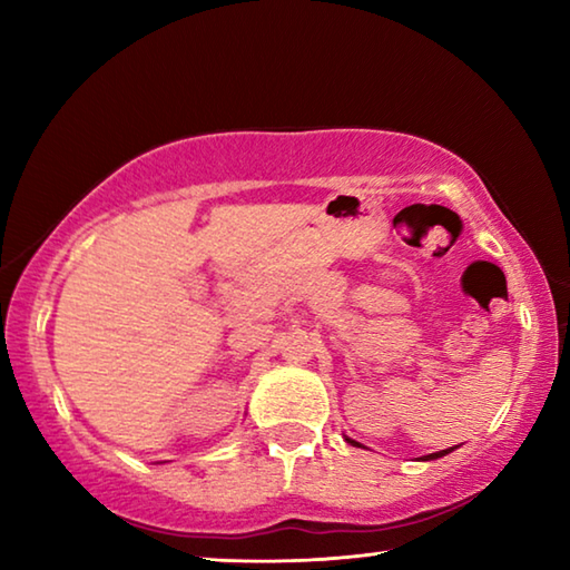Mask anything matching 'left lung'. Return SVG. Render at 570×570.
Masks as SVG:
<instances>
[{
  "mask_svg": "<svg viewBox=\"0 0 570 570\" xmlns=\"http://www.w3.org/2000/svg\"><path fill=\"white\" fill-rule=\"evenodd\" d=\"M352 442V445H356V442L354 440H350ZM452 450H455V448H448V450H440V452H432V455H424L422 460H438V458H442V455H448V452H452Z\"/></svg>",
  "mask_w": 570,
  "mask_h": 570,
  "instance_id": "left-lung-1",
  "label": "left lung"
}]
</instances>
